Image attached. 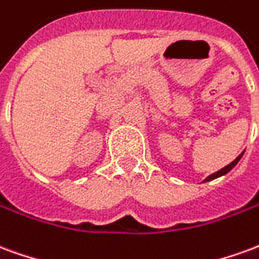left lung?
Instances as JSON below:
<instances>
[{
  "instance_id": "obj_1",
  "label": "left lung",
  "mask_w": 259,
  "mask_h": 259,
  "mask_svg": "<svg viewBox=\"0 0 259 259\" xmlns=\"http://www.w3.org/2000/svg\"><path fill=\"white\" fill-rule=\"evenodd\" d=\"M244 151H245V150H244ZM244 151L241 152V154H240L239 157H237V158H236V159H234L233 162H230V163H229V165H226L225 168H222V169H219V170H217L215 174H212V175H209V176H206L205 179L202 180V182H204V183H205V182H211V180L218 179V178H221V176H223V175L229 174V172H230V170H232V169H233L234 166H236V165L239 163V161H240V159H241V157H243V154H244Z\"/></svg>"
}]
</instances>
